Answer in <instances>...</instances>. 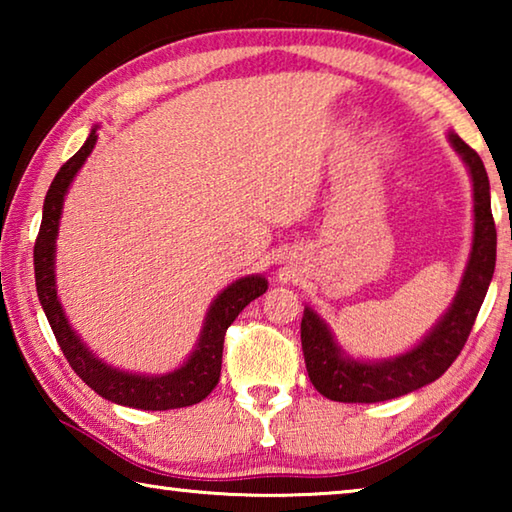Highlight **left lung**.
I'll use <instances>...</instances> for the list:
<instances>
[{"instance_id":"1","label":"left lung","mask_w":512,"mask_h":512,"mask_svg":"<svg viewBox=\"0 0 512 512\" xmlns=\"http://www.w3.org/2000/svg\"><path fill=\"white\" fill-rule=\"evenodd\" d=\"M449 142L470 169L474 189L472 253L452 307L413 350L384 361L348 357L336 345L325 320L314 309L305 307L300 323L302 352H305L311 384L327 400L372 404L418 391L452 366L472 332L495 273L497 228L490 210V180L479 153L470 149L456 133H449Z\"/></svg>"}]
</instances>
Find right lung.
I'll return each instance as SVG.
<instances>
[{"label": "right lung", "mask_w": 512, "mask_h": 512, "mask_svg": "<svg viewBox=\"0 0 512 512\" xmlns=\"http://www.w3.org/2000/svg\"><path fill=\"white\" fill-rule=\"evenodd\" d=\"M97 126L85 144L69 158L60 171L56 173L54 183L45 196L42 205V223L33 248V264H36V289L40 305L45 309L47 320L54 336L63 350L69 366L88 384L94 393H99L106 400L133 406L142 411H167V409H183L205 400L214 391L221 377V357H223V339L241 309L250 305L255 298L262 296L268 289L266 277L248 275L241 280L232 282L228 289H223L207 311L205 323L198 336L196 350L189 354V359L178 370L167 372V375L149 377V375H133L103 363L97 354L88 350V345L81 341V336L74 332L72 325L60 307L56 293V237L60 225V212H63L65 194L69 185L83 162L88 160L94 144H97Z\"/></svg>", "instance_id": "1"}]
</instances>
